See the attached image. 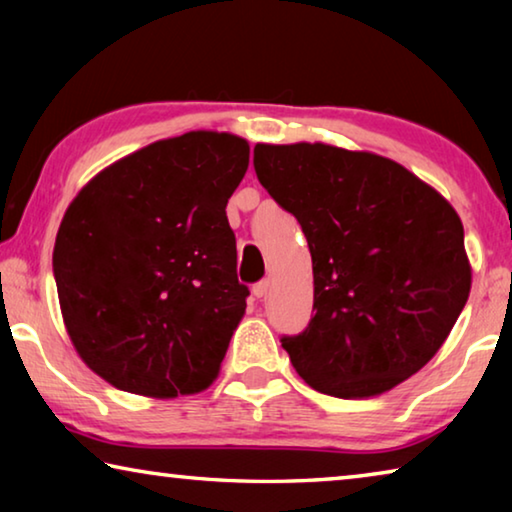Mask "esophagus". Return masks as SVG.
Masks as SVG:
<instances>
[{"label":"esophagus","mask_w":512,"mask_h":512,"mask_svg":"<svg viewBox=\"0 0 512 512\" xmlns=\"http://www.w3.org/2000/svg\"><path fill=\"white\" fill-rule=\"evenodd\" d=\"M268 289H271V282H268V280L257 282L255 287H253V296H255V298H264L266 293H268Z\"/></svg>","instance_id":"1"}]
</instances>
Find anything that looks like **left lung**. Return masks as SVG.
I'll list each match as a JSON object with an SVG mask.
<instances>
[{
	"mask_svg": "<svg viewBox=\"0 0 512 512\" xmlns=\"http://www.w3.org/2000/svg\"><path fill=\"white\" fill-rule=\"evenodd\" d=\"M255 173L296 216L314 264V318L280 343L332 397H370L415 375L470 296L463 223L402 164L327 144H257Z\"/></svg>",
	"mask_w": 512,
	"mask_h": 512,
	"instance_id": "left-lung-1",
	"label": "left lung"
}]
</instances>
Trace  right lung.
<instances>
[{
  "instance_id": "right-lung-1",
  "label": "right lung",
  "mask_w": 512,
  "mask_h": 512,
  "mask_svg": "<svg viewBox=\"0 0 512 512\" xmlns=\"http://www.w3.org/2000/svg\"><path fill=\"white\" fill-rule=\"evenodd\" d=\"M248 142L187 133L90 180L54 246L60 309L81 359L126 393L176 397L214 381L250 291L225 205Z\"/></svg>"
}]
</instances>
